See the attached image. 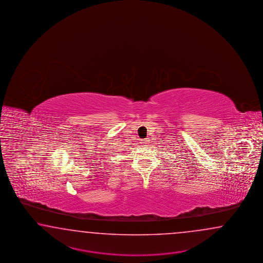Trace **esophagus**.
Returning <instances> with one entry per match:
<instances>
[{
	"label": "esophagus",
	"instance_id": "34e87169",
	"mask_svg": "<svg viewBox=\"0 0 263 263\" xmlns=\"http://www.w3.org/2000/svg\"><path fill=\"white\" fill-rule=\"evenodd\" d=\"M142 143H143V145H147L148 143H149V140L148 139H145V140H142Z\"/></svg>",
	"mask_w": 263,
	"mask_h": 263
}]
</instances>
